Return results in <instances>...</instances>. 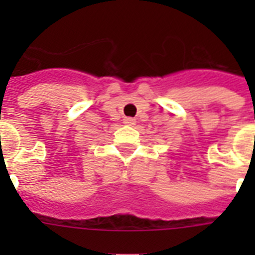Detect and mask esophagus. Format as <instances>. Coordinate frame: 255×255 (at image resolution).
<instances>
[{
	"mask_svg": "<svg viewBox=\"0 0 255 255\" xmlns=\"http://www.w3.org/2000/svg\"><path fill=\"white\" fill-rule=\"evenodd\" d=\"M124 123L128 124V126H132V124H135V119H132V118H126V119H124Z\"/></svg>",
	"mask_w": 255,
	"mask_h": 255,
	"instance_id": "1",
	"label": "esophagus"
}]
</instances>
